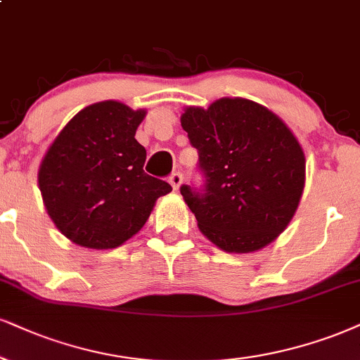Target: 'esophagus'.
<instances>
[{
    "instance_id": "esophagus-1",
    "label": "esophagus",
    "mask_w": 360,
    "mask_h": 360,
    "mask_svg": "<svg viewBox=\"0 0 360 360\" xmlns=\"http://www.w3.org/2000/svg\"><path fill=\"white\" fill-rule=\"evenodd\" d=\"M168 181H170V185L173 187V190H179V187L181 185V181H184V175H181L180 172L172 173L170 179H168Z\"/></svg>"
}]
</instances>
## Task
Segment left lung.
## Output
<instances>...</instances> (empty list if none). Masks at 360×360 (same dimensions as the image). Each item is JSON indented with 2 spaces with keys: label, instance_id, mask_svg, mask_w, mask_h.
<instances>
[{
  "label": "left lung",
  "instance_id": "obj_1",
  "mask_svg": "<svg viewBox=\"0 0 360 360\" xmlns=\"http://www.w3.org/2000/svg\"><path fill=\"white\" fill-rule=\"evenodd\" d=\"M181 127L198 152L203 184L180 193L198 229L225 252L259 250L282 233L302 197L305 158L285 123L245 98L190 108Z\"/></svg>",
  "mask_w": 360,
  "mask_h": 360
}]
</instances>
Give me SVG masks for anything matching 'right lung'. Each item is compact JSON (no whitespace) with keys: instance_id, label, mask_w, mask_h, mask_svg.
<instances>
[{"instance_id":"obj_1","label":"right lung","mask_w":360,"mask_h":360,"mask_svg":"<svg viewBox=\"0 0 360 360\" xmlns=\"http://www.w3.org/2000/svg\"><path fill=\"white\" fill-rule=\"evenodd\" d=\"M145 110L100 101L78 112L39 165L38 184L48 215L66 238L86 248L127 242L172 192L146 175V150L135 140Z\"/></svg>"}]
</instances>
